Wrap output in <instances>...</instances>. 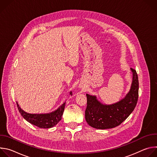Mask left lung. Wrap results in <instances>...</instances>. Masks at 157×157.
Instances as JSON below:
<instances>
[{
    "mask_svg": "<svg viewBox=\"0 0 157 157\" xmlns=\"http://www.w3.org/2000/svg\"><path fill=\"white\" fill-rule=\"evenodd\" d=\"M130 70L133 75L130 89L119 102L110 105L102 104L95 96L86 94L85 119L89 125L98 129L114 128L119 125L132 113L138 101L139 84L136 71Z\"/></svg>",
    "mask_w": 157,
    "mask_h": 157,
    "instance_id": "left-lung-1",
    "label": "left lung"
}]
</instances>
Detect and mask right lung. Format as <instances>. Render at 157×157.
I'll return each instance as SVG.
<instances>
[{
  "label": "right lung",
  "instance_id": "add662e5",
  "mask_svg": "<svg viewBox=\"0 0 157 157\" xmlns=\"http://www.w3.org/2000/svg\"><path fill=\"white\" fill-rule=\"evenodd\" d=\"M72 95V92H70ZM66 102H64L59 107L52 113L48 114H29L22 110L17 102L18 109L20 114L27 121L40 128H50L56 125L61 120L63 116Z\"/></svg>",
  "mask_w": 157,
  "mask_h": 157
}]
</instances>
